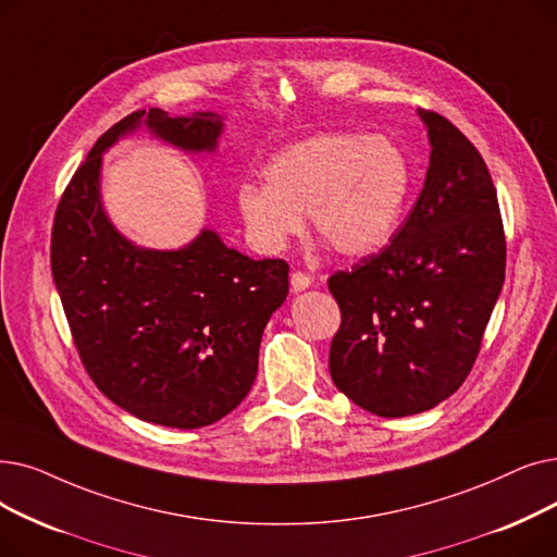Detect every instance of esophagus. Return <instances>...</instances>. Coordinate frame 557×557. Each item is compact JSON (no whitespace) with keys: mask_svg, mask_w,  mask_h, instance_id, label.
I'll return each instance as SVG.
<instances>
[{"mask_svg":"<svg viewBox=\"0 0 557 557\" xmlns=\"http://www.w3.org/2000/svg\"><path fill=\"white\" fill-rule=\"evenodd\" d=\"M311 284V275L302 273V271H294L292 273V286L294 292H305V288Z\"/></svg>","mask_w":557,"mask_h":557,"instance_id":"1","label":"esophagus"}]
</instances>
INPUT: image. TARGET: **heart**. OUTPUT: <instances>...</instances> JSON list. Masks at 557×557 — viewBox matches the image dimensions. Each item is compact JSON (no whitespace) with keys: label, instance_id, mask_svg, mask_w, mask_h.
<instances>
[{"label":"heart","instance_id":"heart-1","mask_svg":"<svg viewBox=\"0 0 557 557\" xmlns=\"http://www.w3.org/2000/svg\"><path fill=\"white\" fill-rule=\"evenodd\" d=\"M412 180V161L394 138L325 132L275 154L263 168L265 184H240L236 209L261 252H282L309 213L327 248L361 257L396 234Z\"/></svg>","mask_w":557,"mask_h":557}]
</instances>
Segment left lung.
<instances>
[{"label": "left lung", "mask_w": 557, "mask_h": 557, "mask_svg": "<svg viewBox=\"0 0 557 557\" xmlns=\"http://www.w3.org/2000/svg\"><path fill=\"white\" fill-rule=\"evenodd\" d=\"M419 115L432 152L414 209L389 246L327 280L342 309L330 375L384 419L425 412L462 386L505 280V232L485 159L444 115Z\"/></svg>", "instance_id": "left-lung-1"}]
</instances>
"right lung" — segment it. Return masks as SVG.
Here are the masks:
<instances>
[{"mask_svg": "<svg viewBox=\"0 0 557 557\" xmlns=\"http://www.w3.org/2000/svg\"><path fill=\"white\" fill-rule=\"evenodd\" d=\"M145 123L186 152H211L213 113L134 111L104 132L72 175L52 227V275L82 364L125 412L193 430L248 396L271 313L288 294L284 259H250L202 230L182 250H145L120 234L100 200L102 152Z\"/></svg>", "mask_w": 557, "mask_h": 557, "instance_id": "1", "label": "right lung"}]
</instances>
